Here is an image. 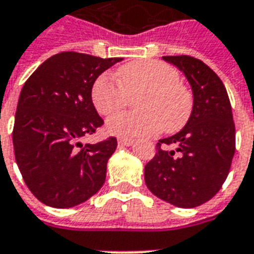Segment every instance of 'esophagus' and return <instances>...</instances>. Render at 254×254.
Masks as SVG:
<instances>
[{"label":"esophagus","instance_id":"obj_1","mask_svg":"<svg viewBox=\"0 0 254 254\" xmlns=\"http://www.w3.org/2000/svg\"><path fill=\"white\" fill-rule=\"evenodd\" d=\"M119 146H132L134 145V139H126V138H119L118 139Z\"/></svg>","mask_w":254,"mask_h":254}]
</instances>
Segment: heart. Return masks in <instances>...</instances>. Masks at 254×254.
<instances>
[{"instance_id": "obj_1", "label": "heart", "mask_w": 254, "mask_h": 254, "mask_svg": "<svg viewBox=\"0 0 254 254\" xmlns=\"http://www.w3.org/2000/svg\"><path fill=\"white\" fill-rule=\"evenodd\" d=\"M119 84L103 74L92 86V101L100 115H112L123 108L127 96L140 94L136 107L142 112H120L107 122V132L118 138L151 136L165 128L168 132L181 129L190 120L193 97L190 89L179 81L173 66L140 59L118 70Z\"/></svg>"}]
</instances>
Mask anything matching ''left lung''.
Returning a JSON list of instances; mask_svg holds the SVG:
<instances>
[{
    "label": "left lung",
    "instance_id": "left-lung-1",
    "mask_svg": "<svg viewBox=\"0 0 254 254\" xmlns=\"http://www.w3.org/2000/svg\"><path fill=\"white\" fill-rule=\"evenodd\" d=\"M186 75L193 96L190 120L177 134L158 140L145 166V183L161 200L181 208L208 201L221 190L236 153V127L221 78L188 55L162 57ZM175 145L176 149H168Z\"/></svg>",
    "mask_w": 254,
    "mask_h": 254
}]
</instances>
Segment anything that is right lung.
<instances>
[{"label": "right lung", "instance_id": "1", "mask_svg": "<svg viewBox=\"0 0 254 254\" xmlns=\"http://www.w3.org/2000/svg\"><path fill=\"white\" fill-rule=\"evenodd\" d=\"M122 61L59 53L24 84L13 127L14 157L29 190L46 205H78L104 184L116 138L85 146L79 139L104 123L92 101L94 81Z\"/></svg>", "mask_w": 254, "mask_h": 254}]
</instances>
